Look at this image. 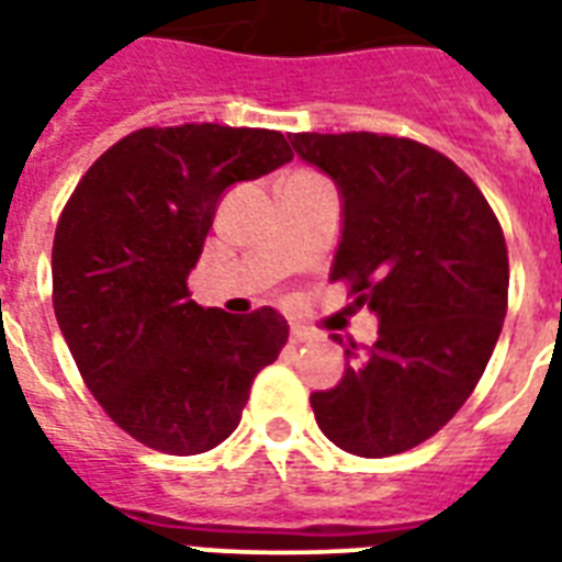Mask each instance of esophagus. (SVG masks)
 Here are the masks:
<instances>
[{
	"label": "esophagus",
	"mask_w": 562,
	"mask_h": 562,
	"mask_svg": "<svg viewBox=\"0 0 562 562\" xmlns=\"http://www.w3.org/2000/svg\"><path fill=\"white\" fill-rule=\"evenodd\" d=\"M289 338H291V344H308L312 341V333H308V329H300L297 326V329H291Z\"/></svg>",
	"instance_id": "obj_1"
}]
</instances>
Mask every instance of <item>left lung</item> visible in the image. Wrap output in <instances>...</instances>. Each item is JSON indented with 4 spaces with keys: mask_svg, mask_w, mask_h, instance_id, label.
I'll list each match as a JSON object with an SVG mask.
<instances>
[{
    "mask_svg": "<svg viewBox=\"0 0 562 562\" xmlns=\"http://www.w3.org/2000/svg\"><path fill=\"white\" fill-rule=\"evenodd\" d=\"M291 145L341 189L333 282L379 317L373 347L350 344L359 361L312 393L317 426L361 458L408 452L461 411L493 356L510 282L502 224L467 171L408 136L294 134Z\"/></svg>",
    "mask_w": 562,
    "mask_h": 562,
    "instance_id": "1",
    "label": "left lung"
}]
</instances>
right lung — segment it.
I'll return each instance as SVG.
<instances>
[{
  "instance_id": "add662e5",
  "label": "right lung",
  "mask_w": 562,
  "mask_h": 562,
  "mask_svg": "<svg viewBox=\"0 0 562 562\" xmlns=\"http://www.w3.org/2000/svg\"><path fill=\"white\" fill-rule=\"evenodd\" d=\"M291 157L280 131L139 127L92 162L57 218V326L101 408L148 449L201 454L227 440L289 341L273 308H203L187 280L224 189Z\"/></svg>"
}]
</instances>
